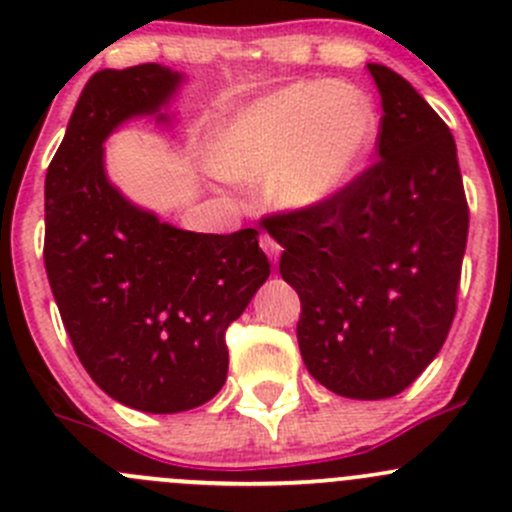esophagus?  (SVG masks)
Instances as JSON below:
<instances>
[{"mask_svg":"<svg viewBox=\"0 0 512 512\" xmlns=\"http://www.w3.org/2000/svg\"><path fill=\"white\" fill-rule=\"evenodd\" d=\"M260 245H262V250H265L267 255L272 257V262H277V260H280V255H282V247L277 245V242L272 240L270 235H262V237H260Z\"/></svg>","mask_w":512,"mask_h":512,"instance_id":"esophagus-1","label":"esophagus"}]
</instances>
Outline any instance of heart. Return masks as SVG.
<instances>
[{
  "label": "heart",
  "mask_w": 512,
  "mask_h": 512,
  "mask_svg": "<svg viewBox=\"0 0 512 512\" xmlns=\"http://www.w3.org/2000/svg\"><path fill=\"white\" fill-rule=\"evenodd\" d=\"M376 136L379 116L364 91L294 81L227 113L208 163L225 180L265 183L267 200L285 213H312L352 185Z\"/></svg>",
  "instance_id": "obj_1"
}]
</instances>
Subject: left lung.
I'll return each mask as SVG.
<instances>
[{
	"label": "left lung",
	"instance_id": "obj_1",
	"mask_svg": "<svg viewBox=\"0 0 512 512\" xmlns=\"http://www.w3.org/2000/svg\"><path fill=\"white\" fill-rule=\"evenodd\" d=\"M366 66L384 108L379 160L324 208L265 227L302 302L307 371L334 394L376 401L414 384L446 342L468 205L441 116L394 69Z\"/></svg>",
	"mask_w": 512,
	"mask_h": 512
}]
</instances>
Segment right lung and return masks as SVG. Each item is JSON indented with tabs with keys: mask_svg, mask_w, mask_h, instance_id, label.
<instances>
[{
	"mask_svg": "<svg viewBox=\"0 0 512 512\" xmlns=\"http://www.w3.org/2000/svg\"><path fill=\"white\" fill-rule=\"evenodd\" d=\"M185 81L160 64L96 71L44 183L46 277L71 344L111 399L146 414L195 409L223 389L225 329L270 277L257 230H180L108 178L106 138L133 118L173 126Z\"/></svg>",
	"mask_w": 512,
	"mask_h": 512,
	"instance_id": "1",
	"label": "right lung"
}]
</instances>
